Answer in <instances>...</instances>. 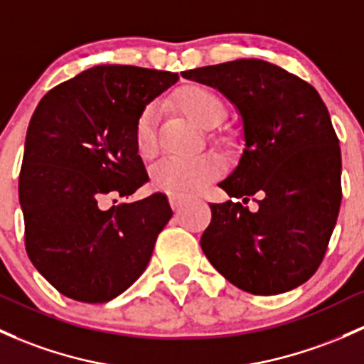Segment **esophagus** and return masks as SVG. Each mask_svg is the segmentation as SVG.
<instances>
[{
	"label": "esophagus",
	"mask_w": 364,
	"mask_h": 364,
	"mask_svg": "<svg viewBox=\"0 0 364 364\" xmlns=\"http://www.w3.org/2000/svg\"><path fill=\"white\" fill-rule=\"evenodd\" d=\"M170 203H171V208H173V210H181L182 206L187 203V198L178 196V194H171Z\"/></svg>",
	"instance_id": "esophagus-1"
}]
</instances>
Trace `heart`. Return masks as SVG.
<instances>
[{"mask_svg": "<svg viewBox=\"0 0 364 364\" xmlns=\"http://www.w3.org/2000/svg\"><path fill=\"white\" fill-rule=\"evenodd\" d=\"M178 105L194 123L203 128L215 127L225 114L220 97L210 88L199 85L183 88L178 95ZM158 104L146 105L136 119L135 149L140 158L149 159L158 151ZM213 139L222 142V136L213 135ZM218 173H220V161L213 154H199L194 158L168 156L152 168V181L166 193L186 196L201 191Z\"/></svg>", "mask_w": 364, "mask_h": 364, "instance_id": "1", "label": "heart"}]
</instances>
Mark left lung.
<instances>
[{
    "mask_svg": "<svg viewBox=\"0 0 364 364\" xmlns=\"http://www.w3.org/2000/svg\"><path fill=\"white\" fill-rule=\"evenodd\" d=\"M182 76L220 90L240 111L246 140L240 165L218 183L234 199L210 205L203 253L253 295L300 287L321 265L342 201V156L326 105L307 81L259 58Z\"/></svg>",
    "mask_w": 364,
    "mask_h": 364,
    "instance_id": "left-lung-1",
    "label": "left lung"
}]
</instances>
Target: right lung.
Wrapping results in <instances>:
<instances>
[{
	"label": "right lung",
	"instance_id": "1",
	"mask_svg": "<svg viewBox=\"0 0 364 364\" xmlns=\"http://www.w3.org/2000/svg\"><path fill=\"white\" fill-rule=\"evenodd\" d=\"M178 74L135 65H95L50 90L26 135L18 175L26 252L40 274L77 302H109L149 264L171 218L158 193L132 196L149 181L135 149V124ZM116 203V199H114Z\"/></svg>",
	"mask_w": 364,
	"mask_h": 364
}]
</instances>
